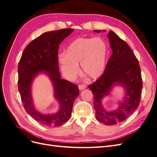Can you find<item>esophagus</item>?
Instances as JSON below:
<instances>
[{"label": "esophagus", "instance_id": "esophagus-1", "mask_svg": "<svg viewBox=\"0 0 157 157\" xmlns=\"http://www.w3.org/2000/svg\"><path fill=\"white\" fill-rule=\"evenodd\" d=\"M86 88V86L85 84H80V85H79V86H78V88H79L80 90H84V88Z\"/></svg>", "mask_w": 157, "mask_h": 157}]
</instances>
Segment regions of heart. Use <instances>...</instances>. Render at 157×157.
Listing matches in <instances>:
<instances>
[{
  "mask_svg": "<svg viewBox=\"0 0 157 157\" xmlns=\"http://www.w3.org/2000/svg\"><path fill=\"white\" fill-rule=\"evenodd\" d=\"M107 52L105 42L101 38H78L68 46L65 53L59 56L61 71L65 77L73 78L79 72L80 63L82 73L96 79L105 71Z\"/></svg>",
  "mask_w": 157,
  "mask_h": 157,
  "instance_id": "1",
  "label": "heart"
}]
</instances>
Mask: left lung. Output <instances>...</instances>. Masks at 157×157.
<instances>
[{
    "instance_id": "left-lung-1",
    "label": "left lung",
    "mask_w": 157,
    "mask_h": 157,
    "mask_svg": "<svg viewBox=\"0 0 157 157\" xmlns=\"http://www.w3.org/2000/svg\"><path fill=\"white\" fill-rule=\"evenodd\" d=\"M94 31L99 33L101 31ZM107 37L112 55L101 77L96 82L89 85L88 88L94 94V106L97 120L111 126L124 121L138 107L142 79L138 60L130 46L113 31H109ZM115 86L124 88V96L118 101V106L115 109L107 111L103 107L102 100L106 96L111 95Z\"/></svg>"
}]
</instances>
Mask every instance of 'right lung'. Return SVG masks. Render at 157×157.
<instances>
[{
	"instance_id": "obj_1",
	"label": "right lung",
	"mask_w": 157,
	"mask_h": 157,
	"mask_svg": "<svg viewBox=\"0 0 157 157\" xmlns=\"http://www.w3.org/2000/svg\"><path fill=\"white\" fill-rule=\"evenodd\" d=\"M73 31L64 29L42 34L26 46L18 64V90L23 107L33 119L45 126L58 127L67 122L79 95L77 85L61 78L58 67L59 45ZM40 74L48 75L53 86L54 97L59 103L56 113H42L34 107L32 85Z\"/></svg>"
}]
</instances>
